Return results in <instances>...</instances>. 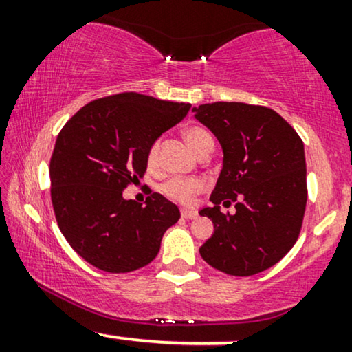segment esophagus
I'll list each match as a JSON object with an SVG mask.
<instances>
[{
	"instance_id": "1",
	"label": "esophagus",
	"mask_w": 352,
	"mask_h": 352,
	"mask_svg": "<svg viewBox=\"0 0 352 352\" xmlns=\"http://www.w3.org/2000/svg\"><path fill=\"white\" fill-rule=\"evenodd\" d=\"M197 217H199V215H197V212H192V210H187V208L182 210V218H188V220H195Z\"/></svg>"
}]
</instances>
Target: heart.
Returning <instances> with one entry per match:
<instances>
[{"instance_id":"1","label":"heart","mask_w":352,"mask_h":352,"mask_svg":"<svg viewBox=\"0 0 352 352\" xmlns=\"http://www.w3.org/2000/svg\"><path fill=\"white\" fill-rule=\"evenodd\" d=\"M184 139L192 147L195 153L205 152L207 148H213V139L205 129L199 127V125H188L182 131ZM157 159H159V144H152V147L147 152V165L153 168L157 165ZM160 192L164 193L167 199L179 204H188L197 193L204 190V182L200 179H182V177H172V179L165 180L160 185Z\"/></svg>"}]
</instances>
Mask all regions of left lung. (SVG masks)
<instances>
[{
	"mask_svg": "<svg viewBox=\"0 0 352 352\" xmlns=\"http://www.w3.org/2000/svg\"><path fill=\"white\" fill-rule=\"evenodd\" d=\"M195 119L223 148V167L210 201L200 210L213 221L212 238L200 246L205 261L233 276L272 268L300 236L305 217V145L273 109L243 102L193 107ZM236 204L233 216L219 205Z\"/></svg>",
	"mask_w": 352,
	"mask_h": 352,
	"instance_id": "8db88e82",
	"label": "left lung"
}]
</instances>
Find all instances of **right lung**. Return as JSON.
<instances>
[{"instance_id": "1", "label": "right lung", "mask_w": 352, "mask_h": 352, "mask_svg": "<svg viewBox=\"0 0 352 352\" xmlns=\"http://www.w3.org/2000/svg\"><path fill=\"white\" fill-rule=\"evenodd\" d=\"M188 111L185 102L122 92L86 104L60 129L50 164L52 208L60 233L87 263L129 273L157 256L179 208L157 192L145 205L122 192L142 179L152 144Z\"/></svg>"}]
</instances>
